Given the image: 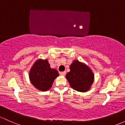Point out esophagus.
I'll return each mask as SVG.
<instances>
[{"label":"esophagus","mask_w":125,"mask_h":125,"mask_svg":"<svg viewBox=\"0 0 125 125\" xmlns=\"http://www.w3.org/2000/svg\"><path fill=\"white\" fill-rule=\"evenodd\" d=\"M60 75H62V76H65V75H66V72H65V71L60 72Z\"/></svg>","instance_id":"34e87169"}]
</instances>
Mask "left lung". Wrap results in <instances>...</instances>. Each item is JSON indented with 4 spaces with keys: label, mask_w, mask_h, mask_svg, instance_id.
I'll return each instance as SVG.
<instances>
[{
    "label": "left lung",
    "mask_w": 125,
    "mask_h": 125,
    "mask_svg": "<svg viewBox=\"0 0 125 125\" xmlns=\"http://www.w3.org/2000/svg\"><path fill=\"white\" fill-rule=\"evenodd\" d=\"M70 70L66 73V78L71 87L81 92L87 91L94 80V75L90 68L78 60H74L70 66Z\"/></svg>",
    "instance_id": "obj_1"
}]
</instances>
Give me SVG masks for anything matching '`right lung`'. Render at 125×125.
Listing matches in <instances>:
<instances>
[{"instance_id":"obj_1","label":"right lung","mask_w":125,"mask_h":125,"mask_svg":"<svg viewBox=\"0 0 125 125\" xmlns=\"http://www.w3.org/2000/svg\"><path fill=\"white\" fill-rule=\"evenodd\" d=\"M58 76V72L50 68L47 60H37L29 73V78L32 84L41 91L49 90L54 80Z\"/></svg>"}]
</instances>
